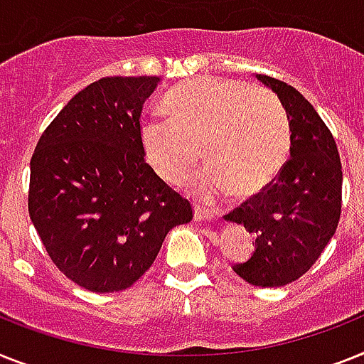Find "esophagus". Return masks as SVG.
Segmentation results:
<instances>
[{
    "label": "esophagus",
    "instance_id": "obj_1",
    "mask_svg": "<svg viewBox=\"0 0 364 364\" xmlns=\"http://www.w3.org/2000/svg\"><path fill=\"white\" fill-rule=\"evenodd\" d=\"M212 219H214V215L210 214L208 210L195 206V221H212Z\"/></svg>",
    "mask_w": 364,
    "mask_h": 364
}]
</instances>
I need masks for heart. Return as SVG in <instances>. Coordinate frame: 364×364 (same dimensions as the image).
Masks as SVG:
<instances>
[{"instance_id":"b5f03b06","label":"heart","mask_w":364,"mask_h":364,"mask_svg":"<svg viewBox=\"0 0 364 364\" xmlns=\"http://www.w3.org/2000/svg\"><path fill=\"white\" fill-rule=\"evenodd\" d=\"M171 121L141 124L146 160L165 182L178 184L200 161L189 191L214 203L230 191L240 200L264 193L290 156L292 126L277 96L225 77H195L169 91Z\"/></svg>"}]
</instances>
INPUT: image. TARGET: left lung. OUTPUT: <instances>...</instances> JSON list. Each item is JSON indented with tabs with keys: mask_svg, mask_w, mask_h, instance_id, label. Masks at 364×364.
Listing matches in <instances>:
<instances>
[{
	"mask_svg": "<svg viewBox=\"0 0 364 364\" xmlns=\"http://www.w3.org/2000/svg\"><path fill=\"white\" fill-rule=\"evenodd\" d=\"M287 109L290 160L264 193L225 215L255 236L253 255L234 264L249 284L277 288L307 273L337 230L342 165L337 143L311 102L292 85L257 74Z\"/></svg>",
	"mask_w": 364,
	"mask_h": 364,
	"instance_id": "left-lung-1",
	"label": "left lung"
}]
</instances>
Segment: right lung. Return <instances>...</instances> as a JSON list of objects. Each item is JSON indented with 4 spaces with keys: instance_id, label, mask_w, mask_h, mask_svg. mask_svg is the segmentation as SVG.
<instances>
[{
    "instance_id": "obj_1",
    "label": "right lung",
    "mask_w": 364,
    "mask_h": 364,
    "mask_svg": "<svg viewBox=\"0 0 364 364\" xmlns=\"http://www.w3.org/2000/svg\"><path fill=\"white\" fill-rule=\"evenodd\" d=\"M158 76L102 77L48 126L31 158L29 218L48 255L91 292H119L152 266L188 199L145 161L141 111Z\"/></svg>"
}]
</instances>
